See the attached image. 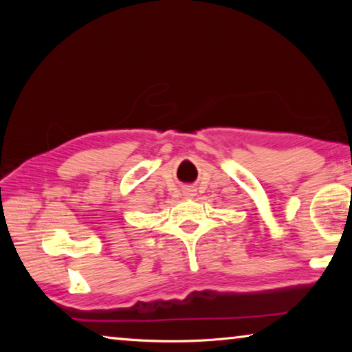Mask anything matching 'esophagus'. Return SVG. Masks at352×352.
I'll return each instance as SVG.
<instances>
[{"label": "esophagus", "instance_id": "obj_1", "mask_svg": "<svg viewBox=\"0 0 352 352\" xmlns=\"http://www.w3.org/2000/svg\"><path fill=\"white\" fill-rule=\"evenodd\" d=\"M183 192H184V195H186V197H192V195H195L194 189H184Z\"/></svg>", "mask_w": 352, "mask_h": 352}]
</instances>
